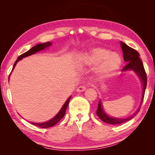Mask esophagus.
I'll use <instances>...</instances> for the list:
<instances>
[{"instance_id":"1","label":"esophagus","mask_w":155,"mask_h":155,"mask_svg":"<svg viewBox=\"0 0 155 155\" xmlns=\"http://www.w3.org/2000/svg\"><path fill=\"white\" fill-rule=\"evenodd\" d=\"M85 90H86V87L85 85H81L77 88V91H78V92H82V91H84Z\"/></svg>"}]
</instances>
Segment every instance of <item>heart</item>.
I'll list each match as a JSON object with an SVG mask.
<instances>
[{
    "label": "heart",
    "mask_w": 155,
    "mask_h": 155,
    "mask_svg": "<svg viewBox=\"0 0 155 155\" xmlns=\"http://www.w3.org/2000/svg\"><path fill=\"white\" fill-rule=\"evenodd\" d=\"M83 61L87 66L96 65V73L101 78L114 76L122 65V59L118 54L100 47L88 50L83 54Z\"/></svg>",
    "instance_id": "heart-1"
}]
</instances>
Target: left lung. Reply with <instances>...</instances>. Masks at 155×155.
I'll use <instances>...</instances> for the list:
<instances>
[{
  "label": "left lung",
  "mask_w": 155,
  "mask_h": 155,
  "mask_svg": "<svg viewBox=\"0 0 155 155\" xmlns=\"http://www.w3.org/2000/svg\"><path fill=\"white\" fill-rule=\"evenodd\" d=\"M120 45L122 47V52H123V57L125 61L127 62V64L125 65L124 68L122 69V71H128V70H133L136 74H137L139 77L140 78L143 85V93H142V98H141V103H142L144 94H145V90L147 85V77L145 70L143 68V64L140 58V54L139 52L135 51V49L130 48L127 44L120 42ZM140 107L137 109L134 114H133L131 116L127 117V118H116V117H109L108 115L105 114L102 107V104L101 101H99L98 109L96 111V114L99 117V118L103 122L108 123V124H122L125 122L129 121L133 118L135 115L140 111Z\"/></svg>",
  "instance_id": "left-lung-1"
}]
</instances>
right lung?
Masks as SVG:
<instances>
[{"mask_svg":"<svg viewBox=\"0 0 155 155\" xmlns=\"http://www.w3.org/2000/svg\"><path fill=\"white\" fill-rule=\"evenodd\" d=\"M51 44H52V43L48 41V42H46L44 44H38V45L33 46V48H31L29 50V51H28L27 52H25V53H23L22 54H21V55H20L18 57L17 60L15 61V64L14 65V67H13V69L15 68V65H16L18 61H20V60H21L22 58H24V57L31 55V54H35L37 52L42 51V50H44V48H47V47L51 46ZM70 98H71V96H70L69 98H68L66 102H65L64 105H63L61 110H60L58 114H57L55 116L53 117V118L50 120L49 121L46 122H42V123H35V122H31V123H32V124L37 126V127H39L40 128H48V127H53V126L55 125L57 122H59L60 120H61L63 117H64V115L65 114V111H66V109H67L68 105V103H69V102H70Z\"/></svg>","mask_w":155,"mask_h":155,"instance_id":"1","label":"right lung"}]
</instances>
